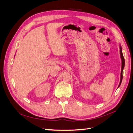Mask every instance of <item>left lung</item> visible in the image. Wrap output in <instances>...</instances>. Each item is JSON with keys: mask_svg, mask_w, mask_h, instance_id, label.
<instances>
[{"mask_svg": "<svg viewBox=\"0 0 133 133\" xmlns=\"http://www.w3.org/2000/svg\"><path fill=\"white\" fill-rule=\"evenodd\" d=\"M120 57H121V61H122V66H121V78H120V83L118 85V88L121 85V83L122 80V78H123V75H122V72H123V69L124 67V64H125V61H124V59L123 57V55L122 54V48L121 46H120Z\"/></svg>", "mask_w": 133, "mask_h": 133, "instance_id": "obj_1", "label": "left lung"}]
</instances>
